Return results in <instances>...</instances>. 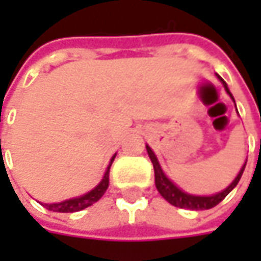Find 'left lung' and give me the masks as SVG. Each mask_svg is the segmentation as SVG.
I'll return each mask as SVG.
<instances>
[{"label":"left lung","mask_w":261,"mask_h":261,"mask_svg":"<svg viewBox=\"0 0 261 261\" xmlns=\"http://www.w3.org/2000/svg\"><path fill=\"white\" fill-rule=\"evenodd\" d=\"M218 79L222 83L225 92H227V93L230 95V98L234 101V98H233V95H231V92H230L227 83L221 79L219 75H218ZM236 110H237V109H236ZM146 151H148V155H149V159H151V162H152V166H154L155 187H157L159 193H160L169 204H172V205H175V207H180V208H189V210H208V208L218 205V204H219V202H221V201L234 189L236 186H237V182H239L242 174H243V171H245V166H246V162H245L243 166L240 168L237 177H236L234 180L231 181V184H230L228 187H225L224 190H221V192H218V193H215V195H192V193H187V192H184L182 189H180L175 182L172 181V180L163 172V169H162V166H160V163H159V160H157V155L154 154V151H152L148 145H146Z\"/></svg>","instance_id":"8db88e82"}]
</instances>
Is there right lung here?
<instances>
[{
    "label": "right lung",
    "instance_id": "right-lung-1",
    "mask_svg": "<svg viewBox=\"0 0 261 261\" xmlns=\"http://www.w3.org/2000/svg\"><path fill=\"white\" fill-rule=\"evenodd\" d=\"M116 154H113V157L110 159V163L104 172V177L102 180L98 182L92 190H89L87 193L84 195H80L75 198H71V199H65L62 202H54V204H42L43 207H46L48 210L51 212H57V213H74V212H80V210H84L87 207H90L92 204H95L107 190L109 187V172H110V166L115 160Z\"/></svg>",
    "mask_w": 261,
    "mask_h": 261
}]
</instances>
